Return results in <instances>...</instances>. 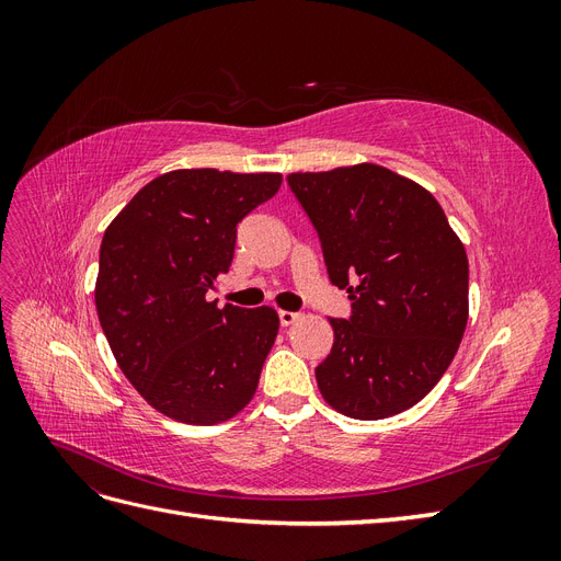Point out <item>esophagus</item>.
<instances>
[{"label": "esophagus", "mask_w": 561, "mask_h": 561, "mask_svg": "<svg viewBox=\"0 0 561 561\" xmlns=\"http://www.w3.org/2000/svg\"><path fill=\"white\" fill-rule=\"evenodd\" d=\"M297 318H299V313H295V311H278V320H280L283 328L293 325V322H295Z\"/></svg>", "instance_id": "obj_1"}]
</instances>
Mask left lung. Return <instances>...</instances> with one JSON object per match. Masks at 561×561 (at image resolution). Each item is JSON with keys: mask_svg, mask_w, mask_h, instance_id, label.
<instances>
[{"mask_svg": "<svg viewBox=\"0 0 561 561\" xmlns=\"http://www.w3.org/2000/svg\"><path fill=\"white\" fill-rule=\"evenodd\" d=\"M332 285L351 316L316 367L322 398L351 419L410 410L443 379L468 322V257L431 192L383 165L293 173Z\"/></svg>", "mask_w": 561, "mask_h": 561, "instance_id": "left-lung-1", "label": "left lung"}]
</instances>
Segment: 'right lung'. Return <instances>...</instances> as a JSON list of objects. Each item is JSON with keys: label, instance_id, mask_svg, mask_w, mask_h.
I'll use <instances>...</instances> for the list:
<instances>
[{"label": "right lung", "instance_id": "obj_1", "mask_svg": "<svg viewBox=\"0 0 561 561\" xmlns=\"http://www.w3.org/2000/svg\"><path fill=\"white\" fill-rule=\"evenodd\" d=\"M280 182L278 173L173 171L145 184L107 227L95 280L100 328L126 379L161 414L215 426L257 390L276 311L217 309L206 293L231 266L236 225Z\"/></svg>", "mask_w": 561, "mask_h": 561}]
</instances>
